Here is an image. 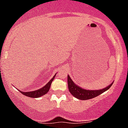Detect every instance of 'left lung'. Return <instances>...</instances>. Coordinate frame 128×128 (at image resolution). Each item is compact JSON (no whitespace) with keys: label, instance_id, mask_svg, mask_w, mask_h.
Returning <instances> with one entry per match:
<instances>
[{"label":"left lung","instance_id":"obj_1","mask_svg":"<svg viewBox=\"0 0 128 128\" xmlns=\"http://www.w3.org/2000/svg\"><path fill=\"white\" fill-rule=\"evenodd\" d=\"M67 82H68V90L73 96L75 98L81 100H87L91 99L98 96L103 92L107 90L113 84V82L108 86L102 89L98 90H89V89H84L82 88L79 86H78L74 83L69 75L67 77Z\"/></svg>","mask_w":128,"mask_h":128}]
</instances>
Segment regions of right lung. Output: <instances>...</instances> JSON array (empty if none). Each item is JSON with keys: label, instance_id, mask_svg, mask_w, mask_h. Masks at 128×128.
<instances>
[{"label": "right lung", "instance_id": "right-lung-1", "mask_svg": "<svg viewBox=\"0 0 128 128\" xmlns=\"http://www.w3.org/2000/svg\"><path fill=\"white\" fill-rule=\"evenodd\" d=\"M55 76H56V74H55L54 76L52 78L51 80L47 83V84H46L44 87L40 89H39L36 90H33V91H30V92H22V91H21V90H19V91L21 92V94H22L23 95H26V96H28V97L34 98L40 97V96L45 95L48 92V91L49 90V89H50V85H51L52 81H53V80L54 79Z\"/></svg>", "mask_w": 128, "mask_h": 128}]
</instances>
